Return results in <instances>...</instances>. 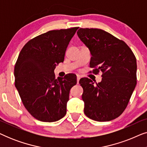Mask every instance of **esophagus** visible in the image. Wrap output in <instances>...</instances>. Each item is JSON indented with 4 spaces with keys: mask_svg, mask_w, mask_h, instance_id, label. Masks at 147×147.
Wrapping results in <instances>:
<instances>
[{
    "mask_svg": "<svg viewBox=\"0 0 147 147\" xmlns=\"http://www.w3.org/2000/svg\"><path fill=\"white\" fill-rule=\"evenodd\" d=\"M80 78H81V77H80V76L77 75V83L78 84H79V81H80Z\"/></svg>",
    "mask_w": 147,
    "mask_h": 147,
    "instance_id": "34e87169",
    "label": "esophagus"
}]
</instances>
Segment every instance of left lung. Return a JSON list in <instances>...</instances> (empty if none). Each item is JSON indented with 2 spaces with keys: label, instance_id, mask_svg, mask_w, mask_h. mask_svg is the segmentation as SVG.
Segmentation results:
<instances>
[{
  "label": "left lung",
  "instance_id": "8db88e82",
  "mask_svg": "<svg viewBox=\"0 0 147 147\" xmlns=\"http://www.w3.org/2000/svg\"><path fill=\"white\" fill-rule=\"evenodd\" d=\"M77 34L91 53L92 73H102L98 84L87 78L80 80L84 113L98 122L115 119L125 110L135 88V56L125 42L104 30L80 28Z\"/></svg>",
  "mask_w": 147,
  "mask_h": 147
}]
</instances>
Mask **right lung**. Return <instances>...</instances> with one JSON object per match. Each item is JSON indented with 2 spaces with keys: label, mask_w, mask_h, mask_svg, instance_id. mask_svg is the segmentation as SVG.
Returning <instances> with one entry per match:
<instances>
[{
  "label": "right lung",
  "mask_w": 147,
  "mask_h": 147,
  "mask_svg": "<svg viewBox=\"0 0 147 147\" xmlns=\"http://www.w3.org/2000/svg\"><path fill=\"white\" fill-rule=\"evenodd\" d=\"M78 27L53 30L24 45L15 63V85L24 106L38 120L55 122L66 114L70 89L76 76L55 79L54 69L63 62L67 45Z\"/></svg>",
  "instance_id": "obj_1"
}]
</instances>
